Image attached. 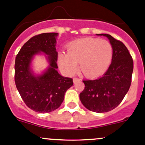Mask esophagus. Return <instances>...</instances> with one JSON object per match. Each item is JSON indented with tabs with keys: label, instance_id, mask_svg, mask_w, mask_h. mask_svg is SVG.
Returning a JSON list of instances; mask_svg holds the SVG:
<instances>
[{
	"label": "esophagus",
	"instance_id": "esophagus-1",
	"mask_svg": "<svg viewBox=\"0 0 145 145\" xmlns=\"http://www.w3.org/2000/svg\"><path fill=\"white\" fill-rule=\"evenodd\" d=\"M79 80H80V79H79L78 78H73V83H76L77 82H78Z\"/></svg>",
	"mask_w": 145,
	"mask_h": 145
}]
</instances>
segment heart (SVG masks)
<instances>
[{
  "mask_svg": "<svg viewBox=\"0 0 145 145\" xmlns=\"http://www.w3.org/2000/svg\"><path fill=\"white\" fill-rule=\"evenodd\" d=\"M67 54H59L60 68L67 75H72L78 70V63L82 72L88 77H97L104 73L113 57L111 44L104 39L83 38L68 44Z\"/></svg>",
  "mask_w": 145,
  "mask_h": 145,
  "instance_id": "b5f03b06",
  "label": "heart"
}]
</instances>
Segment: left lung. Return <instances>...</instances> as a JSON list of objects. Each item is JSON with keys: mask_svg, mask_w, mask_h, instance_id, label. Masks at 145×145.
<instances>
[{"mask_svg": "<svg viewBox=\"0 0 145 145\" xmlns=\"http://www.w3.org/2000/svg\"><path fill=\"white\" fill-rule=\"evenodd\" d=\"M109 39L113 48L111 63L101 78L83 80L85 88L80 93L83 106L97 113L108 112L117 107L128 92L133 72V59L127 46L109 34H101Z\"/></svg>", "mask_w": 145, "mask_h": 145, "instance_id": "left-lung-1", "label": "left lung"}]
</instances>
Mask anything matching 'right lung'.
<instances>
[{
	"label": "right lung",
	"instance_id": "right-lung-1",
	"mask_svg": "<svg viewBox=\"0 0 145 145\" xmlns=\"http://www.w3.org/2000/svg\"><path fill=\"white\" fill-rule=\"evenodd\" d=\"M57 33H43L31 37L16 57L15 83L17 90L29 108L39 113L56 110L64 100L65 92L72 85V79L58 73L56 38ZM46 54L50 62L43 74L35 76L30 64L35 54Z\"/></svg>",
	"mask_w": 145,
	"mask_h": 145
}]
</instances>
